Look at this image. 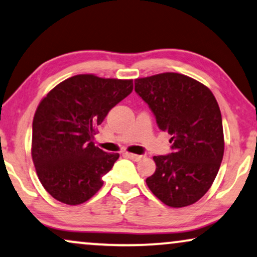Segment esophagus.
Here are the masks:
<instances>
[{
	"mask_svg": "<svg viewBox=\"0 0 257 257\" xmlns=\"http://www.w3.org/2000/svg\"><path fill=\"white\" fill-rule=\"evenodd\" d=\"M125 156L130 158V160L135 161V162H138V161L143 160V158H144L143 155H136V154H130V153H126Z\"/></svg>",
	"mask_w": 257,
	"mask_h": 257,
	"instance_id": "34e87169",
	"label": "esophagus"
}]
</instances>
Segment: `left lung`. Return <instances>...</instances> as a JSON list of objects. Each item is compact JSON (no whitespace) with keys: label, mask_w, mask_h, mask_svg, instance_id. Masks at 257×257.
<instances>
[{"label":"left lung","mask_w":257,"mask_h":257,"mask_svg":"<svg viewBox=\"0 0 257 257\" xmlns=\"http://www.w3.org/2000/svg\"><path fill=\"white\" fill-rule=\"evenodd\" d=\"M135 90L173 142L172 154L154 156L156 170L147 179L148 187L170 207L194 204L210 189L223 160V122L216 97L200 82L176 72L137 78Z\"/></svg>","instance_id":"left-lung-1"}]
</instances>
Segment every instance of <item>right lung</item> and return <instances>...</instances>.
Segmentation results:
<instances>
[{"label":"right lung","instance_id":"add662e5","mask_svg":"<svg viewBox=\"0 0 257 257\" xmlns=\"http://www.w3.org/2000/svg\"><path fill=\"white\" fill-rule=\"evenodd\" d=\"M132 89V80L76 75L40 101L32 126V158L41 185L56 200L83 204L102 187V176L119 154L95 147L96 126Z\"/></svg>","mask_w":257,"mask_h":257}]
</instances>
